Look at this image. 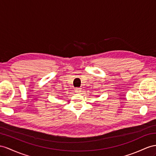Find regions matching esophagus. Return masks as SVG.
<instances>
[{
    "mask_svg": "<svg viewBox=\"0 0 156 156\" xmlns=\"http://www.w3.org/2000/svg\"><path fill=\"white\" fill-rule=\"evenodd\" d=\"M75 92L76 94H79L81 92V89L80 88H76L75 89Z\"/></svg>",
    "mask_w": 156,
    "mask_h": 156,
    "instance_id": "1",
    "label": "esophagus"
}]
</instances>
